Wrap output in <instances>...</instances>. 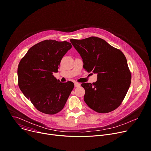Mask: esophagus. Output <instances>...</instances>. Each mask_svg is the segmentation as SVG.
<instances>
[{
	"mask_svg": "<svg viewBox=\"0 0 151 151\" xmlns=\"http://www.w3.org/2000/svg\"><path fill=\"white\" fill-rule=\"evenodd\" d=\"M74 86H75V87H76V88H78V87H80V86H81V85H80V83H78V82H76V83H74Z\"/></svg>",
	"mask_w": 151,
	"mask_h": 151,
	"instance_id": "1",
	"label": "esophagus"
}]
</instances>
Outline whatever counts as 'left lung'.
<instances>
[{"label": "left lung", "instance_id": "left-lung-1", "mask_svg": "<svg viewBox=\"0 0 151 151\" xmlns=\"http://www.w3.org/2000/svg\"><path fill=\"white\" fill-rule=\"evenodd\" d=\"M70 42L82 58L88 73L97 74L96 82L82 83L84 101L92 110L108 113L117 108L131 82V74L126 57L119 49L97 37Z\"/></svg>", "mask_w": 151, "mask_h": 151}]
</instances>
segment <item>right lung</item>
I'll use <instances>...</instances> for the list:
<instances>
[{"instance_id":"right-lung-1","label":"right lung","mask_w":151,"mask_h":151,"mask_svg":"<svg viewBox=\"0 0 151 151\" xmlns=\"http://www.w3.org/2000/svg\"><path fill=\"white\" fill-rule=\"evenodd\" d=\"M71 48L66 41L45 40L32 46L19 62V88L41 112L52 115L62 111L74 88L72 82L62 83L52 75Z\"/></svg>"}]
</instances>
